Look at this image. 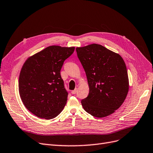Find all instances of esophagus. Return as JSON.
<instances>
[{"mask_svg": "<svg viewBox=\"0 0 153 153\" xmlns=\"http://www.w3.org/2000/svg\"><path fill=\"white\" fill-rule=\"evenodd\" d=\"M77 88H76L74 90H72L71 91V93H72V94H73V95H74V94H76V93H77Z\"/></svg>", "mask_w": 153, "mask_h": 153, "instance_id": "esophagus-1", "label": "esophagus"}]
</instances>
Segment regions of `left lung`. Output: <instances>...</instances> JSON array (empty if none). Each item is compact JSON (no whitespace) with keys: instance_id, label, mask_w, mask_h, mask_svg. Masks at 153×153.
Returning a JSON list of instances; mask_svg holds the SVG:
<instances>
[{"instance_id":"left-lung-1","label":"left lung","mask_w":153,"mask_h":153,"mask_svg":"<svg viewBox=\"0 0 153 153\" xmlns=\"http://www.w3.org/2000/svg\"><path fill=\"white\" fill-rule=\"evenodd\" d=\"M85 69L89 94L81 100L88 113L97 117L112 114L124 102L129 90L128 76L123 58L100 44L76 48Z\"/></svg>"}]
</instances>
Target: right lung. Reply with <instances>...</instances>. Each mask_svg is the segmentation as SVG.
Listing matches in <instances>:
<instances>
[{
    "mask_svg": "<svg viewBox=\"0 0 153 153\" xmlns=\"http://www.w3.org/2000/svg\"><path fill=\"white\" fill-rule=\"evenodd\" d=\"M75 47L51 46L24 63L19 76V93L24 105L38 117L50 120L63 109L68 93L60 71Z\"/></svg>",
    "mask_w": 153,
    "mask_h": 153,
    "instance_id": "obj_1",
    "label": "right lung"
}]
</instances>
